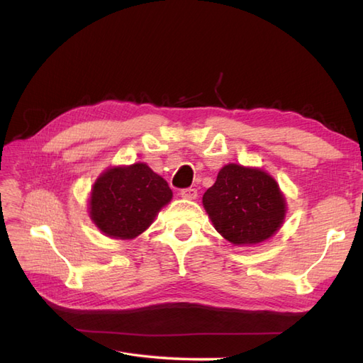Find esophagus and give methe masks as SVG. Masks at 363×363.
Wrapping results in <instances>:
<instances>
[{
    "label": "esophagus",
    "instance_id": "obj_1",
    "mask_svg": "<svg viewBox=\"0 0 363 363\" xmlns=\"http://www.w3.org/2000/svg\"><path fill=\"white\" fill-rule=\"evenodd\" d=\"M180 195L184 200H195L196 196H199V191H196L195 188H186V189L180 191Z\"/></svg>",
    "mask_w": 363,
    "mask_h": 363
}]
</instances>
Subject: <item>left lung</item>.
Segmentation results:
<instances>
[{
  "mask_svg": "<svg viewBox=\"0 0 363 363\" xmlns=\"http://www.w3.org/2000/svg\"><path fill=\"white\" fill-rule=\"evenodd\" d=\"M203 206L213 227L235 245L259 244L281 227L286 201L277 182L259 168L228 163L218 172Z\"/></svg>",
  "mask_w": 363,
  "mask_h": 363,
  "instance_id": "1",
  "label": "left lung"
}]
</instances>
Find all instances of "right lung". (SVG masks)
I'll return each mask as SVG.
<instances>
[{"label": "right lung", "mask_w": 363, "mask_h": 363, "mask_svg": "<svg viewBox=\"0 0 363 363\" xmlns=\"http://www.w3.org/2000/svg\"><path fill=\"white\" fill-rule=\"evenodd\" d=\"M172 199L167 180L147 163L106 169L96 179L89 215L106 236L133 239L151 225L160 208Z\"/></svg>", "instance_id": "add662e5"}]
</instances>
